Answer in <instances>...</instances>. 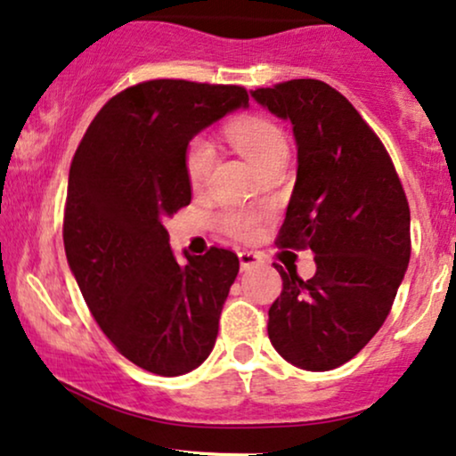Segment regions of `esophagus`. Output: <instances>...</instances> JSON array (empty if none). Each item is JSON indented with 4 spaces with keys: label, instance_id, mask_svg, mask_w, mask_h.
<instances>
[{
    "label": "esophagus",
    "instance_id": "1",
    "mask_svg": "<svg viewBox=\"0 0 456 456\" xmlns=\"http://www.w3.org/2000/svg\"><path fill=\"white\" fill-rule=\"evenodd\" d=\"M239 262H240V271H249L251 266L262 264V256L256 254V251H240Z\"/></svg>",
    "mask_w": 456,
    "mask_h": 456
}]
</instances>
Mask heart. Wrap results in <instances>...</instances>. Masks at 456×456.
<instances>
[{
	"label": "heart",
	"mask_w": 456,
	"mask_h": 456,
	"mask_svg": "<svg viewBox=\"0 0 456 456\" xmlns=\"http://www.w3.org/2000/svg\"><path fill=\"white\" fill-rule=\"evenodd\" d=\"M228 142L247 162H251L257 171H264L268 165L281 159H288L289 143L283 128L266 118H243L232 122L226 128ZM216 145L209 139L194 137L185 150V175L192 188H202L216 167ZM222 226L239 239H254L257 234V219L249 213H228L222 217Z\"/></svg>",
	"instance_id": "obj_1"
}]
</instances>
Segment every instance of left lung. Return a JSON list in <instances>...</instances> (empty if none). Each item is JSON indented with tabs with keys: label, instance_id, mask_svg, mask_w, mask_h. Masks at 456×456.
I'll list each match as a JSON object with an SVG mask.
<instances>
[{
	"label": "left lung",
	"instance_id": "obj_1",
	"mask_svg": "<svg viewBox=\"0 0 456 456\" xmlns=\"http://www.w3.org/2000/svg\"><path fill=\"white\" fill-rule=\"evenodd\" d=\"M294 126L297 173L277 243L311 249L317 273L274 266L283 291L268 338L296 368L325 372L357 355L385 323L410 262V209L395 167L346 97L322 80L251 91Z\"/></svg>",
	"mask_w": 456,
	"mask_h": 456
}]
</instances>
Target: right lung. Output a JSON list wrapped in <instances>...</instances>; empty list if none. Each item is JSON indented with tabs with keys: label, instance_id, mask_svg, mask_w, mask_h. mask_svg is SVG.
Masks as SVG:
<instances>
[{
	"label": "right lung",
	"instance_id": "obj_1",
	"mask_svg": "<svg viewBox=\"0 0 456 456\" xmlns=\"http://www.w3.org/2000/svg\"><path fill=\"white\" fill-rule=\"evenodd\" d=\"M239 108H249L243 86L142 82L101 108L71 160L67 264L111 345L151 374H185L209 357L239 274L237 254L219 247L177 264L165 228L192 200L188 143Z\"/></svg>",
	"mask_w": 456,
	"mask_h": 456
}]
</instances>
